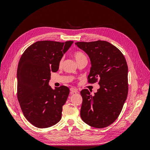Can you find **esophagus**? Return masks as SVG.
<instances>
[{
  "label": "esophagus",
  "instance_id": "1",
  "mask_svg": "<svg viewBox=\"0 0 150 150\" xmlns=\"http://www.w3.org/2000/svg\"><path fill=\"white\" fill-rule=\"evenodd\" d=\"M70 91H71V94H74V93H76L78 92V89H76V88H71V89H70Z\"/></svg>",
  "mask_w": 150,
  "mask_h": 150
}]
</instances>
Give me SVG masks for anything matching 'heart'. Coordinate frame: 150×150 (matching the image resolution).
<instances>
[{
	"instance_id": "1",
	"label": "heart",
	"mask_w": 150,
	"mask_h": 150,
	"mask_svg": "<svg viewBox=\"0 0 150 150\" xmlns=\"http://www.w3.org/2000/svg\"><path fill=\"white\" fill-rule=\"evenodd\" d=\"M73 56L75 58L77 63H78L79 62L83 60H85V59L87 60V57H86L85 54L83 52L79 51H75L73 53ZM62 59H61L59 61V64L60 66L62 65Z\"/></svg>"
}]
</instances>
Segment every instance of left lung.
Returning <instances> with one entry per match:
<instances>
[{"instance_id":"obj_1","label":"left lung","mask_w":150,"mask_h":150,"mask_svg":"<svg viewBox=\"0 0 150 150\" xmlns=\"http://www.w3.org/2000/svg\"><path fill=\"white\" fill-rule=\"evenodd\" d=\"M75 44L90 58L91 67L88 82H98L100 86L93 95L87 89L81 91V119L94 128H105L119 116L128 96L126 61L118 49L104 40Z\"/></svg>"}]
</instances>
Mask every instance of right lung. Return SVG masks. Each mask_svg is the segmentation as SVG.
Segmentation results:
<instances>
[{
  "instance_id": "obj_1",
  "label": "right lung",
  "mask_w": 150,
  "mask_h": 150,
  "mask_svg": "<svg viewBox=\"0 0 150 150\" xmlns=\"http://www.w3.org/2000/svg\"><path fill=\"white\" fill-rule=\"evenodd\" d=\"M73 41L41 40L25 49L17 67V99L28 121L39 128L51 127L61 119L69 89H52L51 73L58 71L60 60Z\"/></svg>"
}]
</instances>
